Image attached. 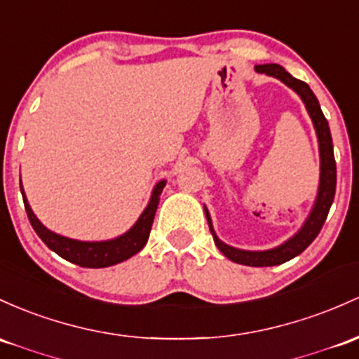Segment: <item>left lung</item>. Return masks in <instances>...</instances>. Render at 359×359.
I'll list each match as a JSON object with an SVG mask.
<instances>
[{
    "label": "left lung",
    "mask_w": 359,
    "mask_h": 359,
    "mask_svg": "<svg viewBox=\"0 0 359 359\" xmlns=\"http://www.w3.org/2000/svg\"><path fill=\"white\" fill-rule=\"evenodd\" d=\"M257 73H264L267 76H273L276 80L283 81L288 88L293 90L302 102L305 104L306 112H309L310 119H312L315 135H317L318 141V156H320V179H318V189L317 196H315L313 206L310 210L309 216L303 222L302 228L290 237L288 240L281 243V245L273 247L267 250H243L231 247L224 243L223 240L218 238L215 228H212V222L208 208L204 206V212H206L208 224L212 233V240H215L216 247L224 257L230 259L231 262L243 264V266L252 267H269V266H279V264L290 261V259L300 255L310 243L313 242L315 237L318 235L320 228L324 226L327 215H329L330 206H332L334 194H336V160H334V147H332V136H330L329 122L324 117L320 104H318L317 97L310 90V86L303 81L297 80L279 65H259L255 66Z\"/></svg>",
    "instance_id": "8db88e82"
}]
</instances>
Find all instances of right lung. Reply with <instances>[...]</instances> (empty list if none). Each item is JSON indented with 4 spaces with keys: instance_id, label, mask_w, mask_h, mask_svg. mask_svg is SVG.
I'll use <instances>...</instances> for the list:
<instances>
[{
    "instance_id": "1",
    "label": "right lung",
    "mask_w": 359,
    "mask_h": 359,
    "mask_svg": "<svg viewBox=\"0 0 359 359\" xmlns=\"http://www.w3.org/2000/svg\"><path fill=\"white\" fill-rule=\"evenodd\" d=\"M165 184H167V180H160V182L155 184L147 208H144L143 212L140 215V218L136 219V223L133 224L126 233L110 240H97V242L69 238L49 230V228L44 226V224L39 222L37 216L34 215L32 208H30L29 201H27L25 192H23L22 180H20V191H22L23 204H25L29 222L32 224L35 233L39 235V238H41L50 250L56 252L59 257L76 264V266L98 269V267H109L114 266V264L128 261L129 257H133V255L137 254V252L147 245L149 231H151L153 219H155L156 208H158L160 203V194L161 191H163Z\"/></svg>"
}]
</instances>
